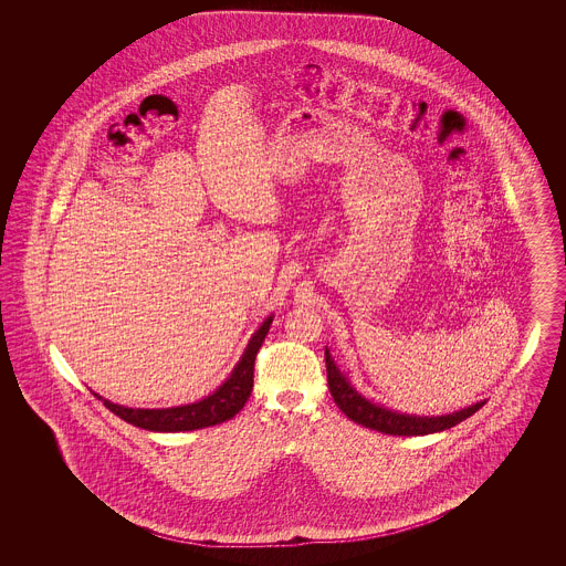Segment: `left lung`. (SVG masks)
I'll return each mask as SVG.
<instances>
[{
    "instance_id": "8db88e82",
    "label": "left lung",
    "mask_w": 566,
    "mask_h": 566,
    "mask_svg": "<svg viewBox=\"0 0 566 566\" xmlns=\"http://www.w3.org/2000/svg\"><path fill=\"white\" fill-rule=\"evenodd\" d=\"M324 358H326V377H328V390L331 397L335 399L337 407L354 420L360 427H367L371 431L386 432V434H401V437H411V434H431V432H441L446 429L457 427L458 422L467 420L473 416L478 409L484 407L485 401L471 405L467 409H460L448 416H409V413H399L388 407L374 403L365 399L360 392L348 381V377L339 371L335 365L333 356L328 354V348H324Z\"/></svg>"
}]
</instances>
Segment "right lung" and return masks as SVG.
I'll list each match as a JSON object with an SVG mask.
<instances>
[{"label": "right lung", "mask_w": 566, "mask_h": 566, "mask_svg": "<svg viewBox=\"0 0 566 566\" xmlns=\"http://www.w3.org/2000/svg\"><path fill=\"white\" fill-rule=\"evenodd\" d=\"M271 323H273V316L265 318V323L261 324L259 331L250 337L248 348L243 352L240 363L235 365V369L231 371V376L227 377V381L220 384L212 395H208L206 399H201L197 403L167 407V409H134V407L109 403L99 395H95V397L102 399L112 413H116L125 422L139 427V429H146V431H197V429L222 424V422L231 420L235 413H240V409L252 392L254 358L268 337Z\"/></svg>", "instance_id": "obj_1"}]
</instances>
